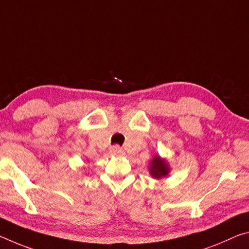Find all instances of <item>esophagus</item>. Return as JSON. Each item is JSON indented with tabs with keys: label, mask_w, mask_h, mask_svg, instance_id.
<instances>
[{
	"label": "esophagus",
	"mask_w": 249,
	"mask_h": 249,
	"mask_svg": "<svg viewBox=\"0 0 249 249\" xmlns=\"http://www.w3.org/2000/svg\"><path fill=\"white\" fill-rule=\"evenodd\" d=\"M111 153L114 156H120L123 154V151H122V148L119 145H114L111 147Z\"/></svg>",
	"instance_id": "esophagus-1"
}]
</instances>
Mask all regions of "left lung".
Wrapping results in <instances>:
<instances>
[{
    "label": "left lung",
    "mask_w": 249,
    "mask_h": 249,
    "mask_svg": "<svg viewBox=\"0 0 249 249\" xmlns=\"http://www.w3.org/2000/svg\"><path fill=\"white\" fill-rule=\"evenodd\" d=\"M170 172V167L166 161V159H162L160 156H155L149 165V174L155 179L165 178Z\"/></svg>",
    "instance_id": "8db88e82"
}]
</instances>
